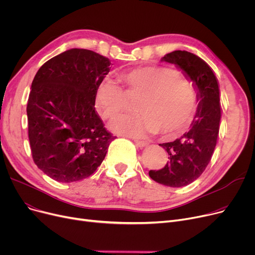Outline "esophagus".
<instances>
[{
  "instance_id": "esophagus-1",
  "label": "esophagus",
  "mask_w": 255,
  "mask_h": 255,
  "mask_svg": "<svg viewBox=\"0 0 255 255\" xmlns=\"http://www.w3.org/2000/svg\"><path fill=\"white\" fill-rule=\"evenodd\" d=\"M133 140H134L136 146H138V148L142 149V148H145V146L149 145V142L148 141H144V140H139L137 138H133Z\"/></svg>"
}]
</instances>
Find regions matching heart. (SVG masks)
<instances>
[{"instance_id":"heart-1","label":"heart","mask_w":255,"mask_h":255,"mask_svg":"<svg viewBox=\"0 0 255 255\" xmlns=\"http://www.w3.org/2000/svg\"><path fill=\"white\" fill-rule=\"evenodd\" d=\"M124 91L113 79H104L96 90V107L105 120H115L125 111L127 96L140 98L137 112L111 125L113 131L128 136L161 130L165 137H176L190 126L198 109V93L190 79L175 69L146 66L119 73Z\"/></svg>"}]
</instances>
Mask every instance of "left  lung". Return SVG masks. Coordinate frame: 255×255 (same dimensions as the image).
<instances>
[{
    "label": "left lung",
    "mask_w": 255,
    "mask_h": 255,
    "mask_svg": "<svg viewBox=\"0 0 255 255\" xmlns=\"http://www.w3.org/2000/svg\"><path fill=\"white\" fill-rule=\"evenodd\" d=\"M176 65L190 79L198 93V109L188 132L170 142L159 143L167 152L168 161L151 179L168 187H183L198 179L207 168L219 134L221 105L218 79L211 67L186 50H175L162 59Z\"/></svg>",
    "instance_id": "obj_1"
}]
</instances>
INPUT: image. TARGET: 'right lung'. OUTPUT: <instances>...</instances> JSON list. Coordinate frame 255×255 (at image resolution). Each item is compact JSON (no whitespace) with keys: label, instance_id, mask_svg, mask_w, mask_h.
Listing matches in <instances>:
<instances>
[{"label":"right lung","instance_id":"obj_1","mask_svg":"<svg viewBox=\"0 0 255 255\" xmlns=\"http://www.w3.org/2000/svg\"><path fill=\"white\" fill-rule=\"evenodd\" d=\"M111 61L71 48L36 73L29 95V140L35 164L52 180L71 183L93 175L116 138L95 112L96 90Z\"/></svg>","mask_w":255,"mask_h":255}]
</instances>
